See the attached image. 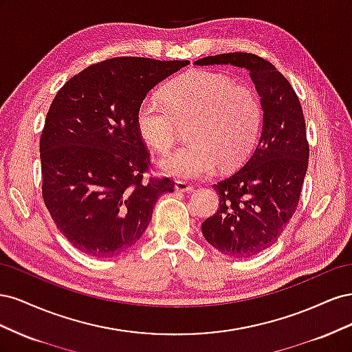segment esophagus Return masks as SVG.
Instances as JSON below:
<instances>
[{"instance_id": "34e87169", "label": "esophagus", "mask_w": 352, "mask_h": 352, "mask_svg": "<svg viewBox=\"0 0 352 352\" xmlns=\"http://www.w3.org/2000/svg\"><path fill=\"white\" fill-rule=\"evenodd\" d=\"M192 188H194L192 185L184 182V180H176L175 182V189L177 192H188V190H192Z\"/></svg>"}]
</instances>
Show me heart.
I'll return each mask as SVG.
<instances>
[{
  "label": "heart",
  "mask_w": 352,
  "mask_h": 352,
  "mask_svg": "<svg viewBox=\"0 0 352 352\" xmlns=\"http://www.w3.org/2000/svg\"><path fill=\"white\" fill-rule=\"evenodd\" d=\"M261 104L250 88L236 87L225 74L189 72L166 88V100L146 97L138 109L142 140L167 151L188 127L189 144L160 160L167 175L201 179L238 167L251 153L261 127Z\"/></svg>",
  "instance_id": "heart-1"
}]
</instances>
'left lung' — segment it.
Wrapping results in <instances>:
<instances>
[{"label": "left lung", "instance_id": "1", "mask_svg": "<svg viewBox=\"0 0 352 352\" xmlns=\"http://www.w3.org/2000/svg\"><path fill=\"white\" fill-rule=\"evenodd\" d=\"M250 72L263 107V132L236 173L214 185L219 208L201 225L220 252L250 258L279 239L298 207L308 167V141L300 98L270 61L251 52H229L195 61Z\"/></svg>", "mask_w": 352, "mask_h": 352}]
</instances>
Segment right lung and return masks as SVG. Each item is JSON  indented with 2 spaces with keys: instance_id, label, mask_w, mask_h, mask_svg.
<instances>
[{
  "instance_id": "1",
  "label": "right lung",
  "mask_w": 352,
  "mask_h": 352,
  "mask_svg": "<svg viewBox=\"0 0 352 352\" xmlns=\"http://www.w3.org/2000/svg\"><path fill=\"white\" fill-rule=\"evenodd\" d=\"M116 57L69 79L52 100L39 151L42 198L57 229L79 251L116 257L142 236L170 177L146 179L151 158L136 114L158 82L188 66Z\"/></svg>"
}]
</instances>
